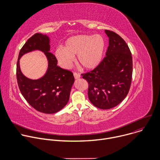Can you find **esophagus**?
<instances>
[{
  "mask_svg": "<svg viewBox=\"0 0 160 160\" xmlns=\"http://www.w3.org/2000/svg\"><path fill=\"white\" fill-rule=\"evenodd\" d=\"M73 75H74V77H75V79H78V78H80V77H81L79 73H77V72H74V73H73Z\"/></svg>",
  "mask_w": 160,
  "mask_h": 160,
  "instance_id": "1",
  "label": "esophagus"
}]
</instances>
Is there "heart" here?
I'll return each mask as SVG.
<instances>
[{
    "instance_id": "obj_1",
    "label": "heart",
    "mask_w": 160,
    "mask_h": 160,
    "mask_svg": "<svg viewBox=\"0 0 160 160\" xmlns=\"http://www.w3.org/2000/svg\"><path fill=\"white\" fill-rule=\"evenodd\" d=\"M105 48V42L100 35L93 36L78 35L68 38L62 48H58L54 52L59 64L68 68L76 55V61L83 69L92 70L101 61Z\"/></svg>"
}]
</instances>
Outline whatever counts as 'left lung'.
<instances>
[{"instance_id":"obj_1","label":"left lung","mask_w":160,"mask_h":160,"mask_svg":"<svg viewBox=\"0 0 160 160\" xmlns=\"http://www.w3.org/2000/svg\"><path fill=\"white\" fill-rule=\"evenodd\" d=\"M109 38L106 57L92 71L82 74L88 83V96L96 107L109 109L127 96L132 76V57L128 45L118 34L105 30Z\"/></svg>"}]
</instances>
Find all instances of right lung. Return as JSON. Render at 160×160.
<instances>
[{
  "label": "right lung",
  "mask_w": 160,
  "mask_h": 160,
  "mask_svg": "<svg viewBox=\"0 0 160 160\" xmlns=\"http://www.w3.org/2000/svg\"><path fill=\"white\" fill-rule=\"evenodd\" d=\"M50 48L49 37L47 35L35 33L20 50L16 67L18 84L22 96L34 109L46 114L57 112L67 104L75 82L72 72L57 65V59L49 52ZM34 50L43 52L48 61V68L45 75L37 80L25 77L21 72L19 66L20 58Z\"/></svg>",
  "instance_id": "add662e5"
}]
</instances>
